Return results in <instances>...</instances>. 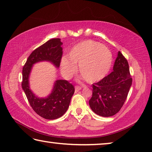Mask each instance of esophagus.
<instances>
[{"mask_svg":"<svg viewBox=\"0 0 152 152\" xmlns=\"http://www.w3.org/2000/svg\"><path fill=\"white\" fill-rule=\"evenodd\" d=\"M81 88H82V87H81V86H75V92H76L79 91L80 90H81Z\"/></svg>","mask_w":152,"mask_h":152,"instance_id":"34e87169","label":"esophagus"}]
</instances>
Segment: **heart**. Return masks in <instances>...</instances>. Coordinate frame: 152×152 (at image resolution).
I'll return each instance as SVG.
<instances>
[{
    "instance_id": "b5f03b06",
    "label": "heart",
    "mask_w": 152,
    "mask_h": 152,
    "mask_svg": "<svg viewBox=\"0 0 152 152\" xmlns=\"http://www.w3.org/2000/svg\"><path fill=\"white\" fill-rule=\"evenodd\" d=\"M112 64V55L104 45L92 40L79 43L71 49L61 61V70L64 77L70 78L76 72V66L84 79L96 82L109 73Z\"/></svg>"
}]
</instances>
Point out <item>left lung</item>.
I'll use <instances>...</instances> for the list:
<instances>
[{
  "label": "left lung",
  "mask_w": 152,
  "mask_h": 152,
  "mask_svg": "<svg viewBox=\"0 0 152 152\" xmlns=\"http://www.w3.org/2000/svg\"><path fill=\"white\" fill-rule=\"evenodd\" d=\"M132 84L129 64L121 51L113 70L101 80L94 83L89 105L94 113L102 117H111L121 109Z\"/></svg>",
  "instance_id": "1"
}]
</instances>
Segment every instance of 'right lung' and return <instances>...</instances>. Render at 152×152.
<instances>
[{
	"instance_id": "1",
	"label": "right lung",
	"mask_w": 152,
	"mask_h": 152,
	"mask_svg": "<svg viewBox=\"0 0 152 152\" xmlns=\"http://www.w3.org/2000/svg\"><path fill=\"white\" fill-rule=\"evenodd\" d=\"M61 45L59 38L48 41L32 51L23 68L22 88L33 110L45 119L53 120L62 116L68 109L75 89L68 81L58 80L48 97L38 98L29 88V76L33 64L39 61H51L58 68L63 53Z\"/></svg>"
}]
</instances>
